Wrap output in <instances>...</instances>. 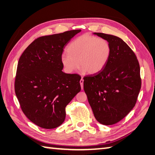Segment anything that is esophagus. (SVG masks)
Wrapping results in <instances>:
<instances>
[{
  "label": "esophagus",
  "instance_id": "esophagus-1",
  "mask_svg": "<svg viewBox=\"0 0 155 155\" xmlns=\"http://www.w3.org/2000/svg\"><path fill=\"white\" fill-rule=\"evenodd\" d=\"M83 82H84V80H83V78H82L81 79V81H80V84H81V86L82 89H83Z\"/></svg>",
  "mask_w": 155,
  "mask_h": 155
}]
</instances>
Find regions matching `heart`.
<instances>
[{
    "label": "heart",
    "mask_w": 155,
    "mask_h": 155,
    "mask_svg": "<svg viewBox=\"0 0 155 155\" xmlns=\"http://www.w3.org/2000/svg\"><path fill=\"white\" fill-rule=\"evenodd\" d=\"M67 51L68 53L64 52L61 57L62 65L67 73H72L79 66L82 71L93 74L100 72L107 63L110 46L103 38L86 34L74 39Z\"/></svg>",
    "instance_id": "b5f03b06"
}]
</instances>
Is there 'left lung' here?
<instances>
[{
  "label": "left lung",
  "mask_w": 155,
  "mask_h": 155,
  "mask_svg": "<svg viewBox=\"0 0 155 155\" xmlns=\"http://www.w3.org/2000/svg\"><path fill=\"white\" fill-rule=\"evenodd\" d=\"M95 35L110 46L108 61L102 70L84 77V90L97 120L118 123L135 106L141 87L140 66L135 54L119 37L101 32Z\"/></svg>",
  "instance_id": "left-lung-1"
}]
</instances>
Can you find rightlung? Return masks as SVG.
I'll use <instances>...</instances> for the list:
<instances>
[{"instance_id":"1","label":"right lung","mask_w":155,"mask_h":155,"mask_svg":"<svg viewBox=\"0 0 155 155\" xmlns=\"http://www.w3.org/2000/svg\"><path fill=\"white\" fill-rule=\"evenodd\" d=\"M81 30L39 37L19 58L15 83L22 110L37 126L51 129L66 117L65 108L81 88V77L62 71L61 57L72 38Z\"/></svg>"}]
</instances>
